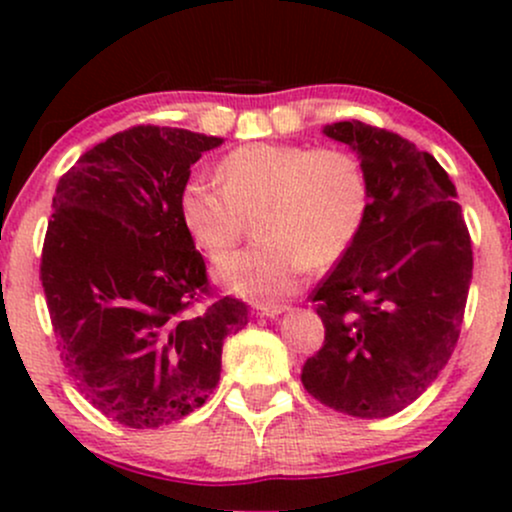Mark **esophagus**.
<instances>
[{
  "mask_svg": "<svg viewBox=\"0 0 512 512\" xmlns=\"http://www.w3.org/2000/svg\"><path fill=\"white\" fill-rule=\"evenodd\" d=\"M286 305H257V315H262V317H276V315H281V313H286Z\"/></svg>",
  "mask_w": 512,
  "mask_h": 512,
  "instance_id": "34e87169",
  "label": "esophagus"
}]
</instances>
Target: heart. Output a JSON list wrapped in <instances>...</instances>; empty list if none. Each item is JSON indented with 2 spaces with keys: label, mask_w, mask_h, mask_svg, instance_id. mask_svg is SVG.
<instances>
[{
  "label": "heart",
  "mask_w": 512,
  "mask_h": 512,
  "mask_svg": "<svg viewBox=\"0 0 512 512\" xmlns=\"http://www.w3.org/2000/svg\"><path fill=\"white\" fill-rule=\"evenodd\" d=\"M219 184L190 178L178 192L187 236L219 262L255 214V245L219 267V279L252 301H279L310 267H330L354 248L368 221L370 180L361 158L305 144H245L216 166Z\"/></svg>",
  "instance_id": "1"
}]
</instances>
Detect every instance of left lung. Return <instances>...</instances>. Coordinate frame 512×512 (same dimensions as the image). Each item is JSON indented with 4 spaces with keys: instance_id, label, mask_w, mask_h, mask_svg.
<instances>
[{
    "instance_id": "8db88e82",
    "label": "left lung",
    "mask_w": 512,
    "mask_h": 512,
    "mask_svg": "<svg viewBox=\"0 0 512 512\" xmlns=\"http://www.w3.org/2000/svg\"><path fill=\"white\" fill-rule=\"evenodd\" d=\"M325 134L366 166L370 211L354 248L310 293L325 342L301 380L325 407L385 419L424 395L455 351L472 238L455 185L428 151L358 120Z\"/></svg>"
}]
</instances>
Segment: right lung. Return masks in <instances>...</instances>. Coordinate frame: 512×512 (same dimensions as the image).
I'll list each match as a JSON object with an SVG mask.
<instances>
[{"instance_id": "right-lung-1", "label": "right lung", "mask_w": 512, "mask_h": 512, "mask_svg": "<svg viewBox=\"0 0 512 512\" xmlns=\"http://www.w3.org/2000/svg\"><path fill=\"white\" fill-rule=\"evenodd\" d=\"M223 139L137 125L57 182L40 257L57 349L76 390L127 428L173 424L219 383L248 305L214 297L178 214L190 166ZM199 304L202 311H197Z\"/></svg>"}]
</instances>
